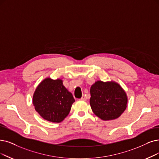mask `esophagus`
Instances as JSON below:
<instances>
[{"label":"esophagus","instance_id":"obj_1","mask_svg":"<svg viewBox=\"0 0 159 159\" xmlns=\"http://www.w3.org/2000/svg\"><path fill=\"white\" fill-rule=\"evenodd\" d=\"M80 100H84V101H85V100H86V98H85V97L84 96V95H83V96H82V97L80 98Z\"/></svg>","mask_w":159,"mask_h":159}]
</instances>
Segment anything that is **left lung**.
Instances as JSON below:
<instances>
[{"mask_svg": "<svg viewBox=\"0 0 159 159\" xmlns=\"http://www.w3.org/2000/svg\"><path fill=\"white\" fill-rule=\"evenodd\" d=\"M90 105L93 113L104 120L118 118L127 105V96L115 81H97L91 86Z\"/></svg>", "mask_w": 159, "mask_h": 159, "instance_id": "8db88e82", "label": "left lung"}]
</instances>
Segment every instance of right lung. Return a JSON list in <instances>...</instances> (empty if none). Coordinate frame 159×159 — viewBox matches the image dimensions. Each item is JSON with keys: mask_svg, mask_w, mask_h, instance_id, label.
Segmentation results:
<instances>
[{"mask_svg": "<svg viewBox=\"0 0 159 159\" xmlns=\"http://www.w3.org/2000/svg\"><path fill=\"white\" fill-rule=\"evenodd\" d=\"M75 100L63 85L62 80H43L36 87L33 102L36 111L44 119L60 123L68 115Z\"/></svg>", "mask_w": 159, "mask_h": 159, "instance_id": "add662e5", "label": "right lung"}]
</instances>
